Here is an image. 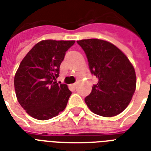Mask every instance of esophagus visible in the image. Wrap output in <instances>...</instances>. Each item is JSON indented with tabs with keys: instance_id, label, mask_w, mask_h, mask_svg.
<instances>
[{
	"instance_id": "obj_1",
	"label": "esophagus",
	"mask_w": 151,
	"mask_h": 151,
	"mask_svg": "<svg viewBox=\"0 0 151 151\" xmlns=\"http://www.w3.org/2000/svg\"><path fill=\"white\" fill-rule=\"evenodd\" d=\"M70 87L73 88H76V87H77V83H73V84H71Z\"/></svg>"
}]
</instances>
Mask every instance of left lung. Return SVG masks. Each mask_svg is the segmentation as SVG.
I'll use <instances>...</instances> for the list:
<instances>
[{"mask_svg":"<svg viewBox=\"0 0 151 151\" xmlns=\"http://www.w3.org/2000/svg\"><path fill=\"white\" fill-rule=\"evenodd\" d=\"M85 51L92 74L98 78L85 102L103 117L119 114L129 106L136 87L132 64L114 45L99 39L78 41Z\"/></svg>","mask_w":151,"mask_h":151,"instance_id":"8db88e82","label":"left lung"}]
</instances>
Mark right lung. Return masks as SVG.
I'll use <instances>...</instances> for the list:
<instances>
[{"label":"right lung","mask_w":151,"mask_h":151,"mask_svg":"<svg viewBox=\"0 0 151 151\" xmlns=\"http://www.w3.org/2000/svg\"><path fill=\"white\" fill-rule=\"evenodd\" d=\"M75 41L44 40L20 63L14 79L15 95L26 112L35 119H51L63 111L71 95L67 85L56 82L66 52Z\"/></svg>","instance_id":"obj_1"}]
</instances>
